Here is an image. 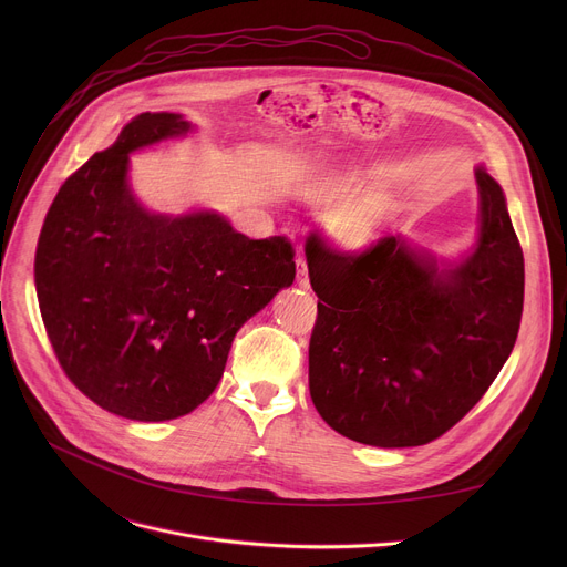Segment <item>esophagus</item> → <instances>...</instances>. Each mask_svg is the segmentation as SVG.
Listing matches in <instances>:
<instances>
[{
    "mask_svg": "<svg viewBox=\"0 0 567 567\" xmlns=\"http://www.w3.org/2000/svg\"><path fill=\"white\" fill-rule=\"evenodd\" d=\"M296 282L302 289H309V274H307V262L302 258L296 260Z\"/></svg>",
    "mask_w": 567,
    "mask_h": 567,
    "instance_id": "1",
    "label": "esophagus"
}]
</instances>
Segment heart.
Wrapping results in <instances>:
<instances>
[{
  "label": "heart",
  "instance_id": "b5f03b06",
  "mask_svg": "<svg viewBox=\"0 0 567 567\" xmlns=\"http://www.w3.org/2000/svg\"><path fill=\"white\" fill-rule=\"evenodd\" d=\"M374 221L365 215H348L334 221V233L337 237L348 247H361L372 237Z\"/></svg>",
  "mask_w": 567,
  "mask_h": 567
}]
</instances>
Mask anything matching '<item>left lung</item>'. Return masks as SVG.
Instances as JSON below:
<instances>
[{"mask_svg":"<svg viewBox=\"0 0 567 567\" xmlns=\"http://www.w3.org/2000/svg\"><path fill=\"white\" fill-rule=\"evenodd\" d=\"M473 247L437 260L390 235L361 256L318 235L305 256L318 316L309 394L337 433L370 446H422L455 426L509 359L525 262L501 184L475 168Z\"/></svg>","mask_w":567,"mask_h":567,"instance_id":"8db88e82","label":"left lung"}]
</instances>
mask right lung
Masks as SVG:
<instances>
[{
	"label": "right lung",
	"instance_id": "1",
	"mask_svg": "<svg viewBox=\"0 0 567 567\" xmlns=\"http://www.w3.org/2000/svg\"><path fill=\"white\" fill-rule=\"evenodd\" d=\"M182 114L130 121L58 190L35 251V291L53 352L107 413L166 422L217 388L245 322L296 278L285 237L251 239L215 210H147L130 154L186 136Z\"/></svg>",
	"mask_w": 567,
	"mask_h": 567
}]
</instances>
